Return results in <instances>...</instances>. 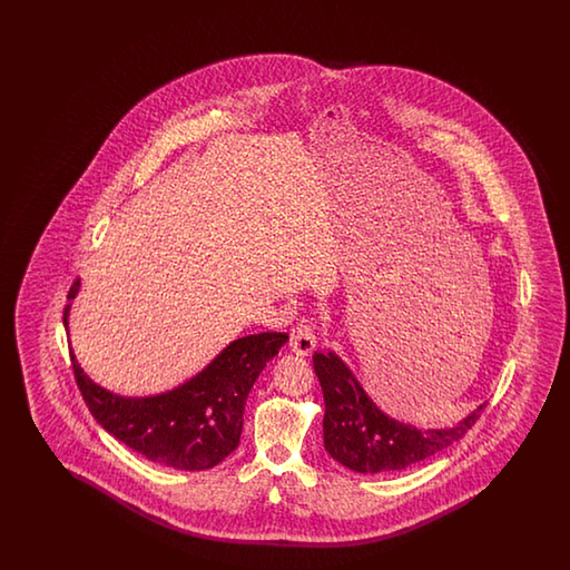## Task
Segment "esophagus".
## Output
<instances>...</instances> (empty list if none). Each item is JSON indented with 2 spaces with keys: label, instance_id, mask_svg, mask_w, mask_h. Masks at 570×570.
Instances as JSON below:
<instances>
[{
  "label": "esophagus",
  "instance_id": "1",
  "mask_svg": "<svg viewBox=\"0 0 570 570\" xmlns=\"http://www.w3.org/2000/svg\"><path fill=\"white\" fill-rule=\"evenodd\" d=\"M315 330L309 320H302L291 332V351L299 356H307L315 348Z\"/></svg>",
  "mask_w": 570,
  "mask_h": 570
}]
</instances>
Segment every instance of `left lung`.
Returning <instances> with one entry per match:
<instances>
[{"label":"left lung","mask_w":570,"mask_h":570,"mask_svg":"<svg viewBox=\"0 0 570 570\" xmlns=\"http://www.w3.org/2000/svg\"><path fill=\"white\" fill-rule=\"evenodd\" d=\"M314 371L324 391V446L354 473L387 474L412 469L459 442L481 417L487 401L450 428L403 424L376 407L336 352H315Z\"/></svg>","instance_id":"left-lung-1"}]
</instances>
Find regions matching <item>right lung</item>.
I'll return each instance as SVG.
<instances>
[{
  "mask_svg": "<svg viewBox=\"0 0 570 570\" xmlns=\"http://www.w3.org/2000/svg\"><path fill=\"white\" fill-rule=\"evenodd\" d=\"M77 279L69 291L75 299ZM65 307V330L69 332ZM289 340L285 332H263L234 340L202 373L179 387L148 397H124L97 385L71 351L75 381L97 424L148 461L179 471H206L230 456L240 442L244 405L268 361Z\"/></svg>",
  "mask_w": 570,
  "mask_h": 570,
  "instance_id": "1",
  "label": "right lung"
}]
</instances>
